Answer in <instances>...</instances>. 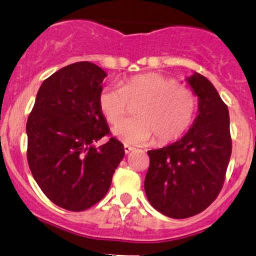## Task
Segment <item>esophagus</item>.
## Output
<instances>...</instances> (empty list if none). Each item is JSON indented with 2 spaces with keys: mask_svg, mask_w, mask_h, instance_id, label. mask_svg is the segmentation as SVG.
<instances>
[{
  "mask_svg": "<svg viewBox=\"0 0 256 256\" xmlns=\"http://www.w3.org/2000/svg\"><path fill=\"white\" fill-rule=\"evenodd\" d=\"M124 150H125L126 154H128V152H131V151L135 150V148H132V146H130V145H128V144H125V145H124Z\"/></svg>",
  "mask_w": 256,
  "mask_h": 256,
  "instance_id": "esophagus-1",
  "label": "esophagus"
}]
</instances>
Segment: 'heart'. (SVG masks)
<instances>
[{"label": "heart", "instance_id": "1", "mask_svg": "<svg viewBox=\"0 0 256 256\" xmlns=\"http://www.w3.org/2000/svg\"><path fill=\"white\" fill-rule=\"evenodd\" d=\"M134 102L138 103L133 110L136 118L112 128L114 135L126 144L146 142L152 134L158 144L178 140L188 130L198 111L195 94L160 74L131 76L121 86L104 88L98 96L101 112L110 124L118 122L128 104Z\"/></svg>", "mask_w": 256, "mask_h": 256}]
</instances>
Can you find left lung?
Here are the masks:
<instances>
[{"label": "left lung", "mask_w": 256, "mask_h": 256, "mask_svg": "<svg viewBox=\"0 0 256 256\" xmlns=\"http://www.w3.org/2000/svg\"><path fill=\"white\" fill-rule=\"evenodd\" d=\"M186 81L199 98V115L180 140L148 151L145 176L150 204L172 219L194 216L216 199L232 155L228 106L202 75L194 72Z\"/></svg>", "instance_id": "1"}]
</instances>
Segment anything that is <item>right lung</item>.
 <instances>
[{
  "label": "right lung",
  "instance_id": "add662e5",
  "mask_svg": "<svg viewBox=\"0 0 256 256\" xmlns=\"http://www.w3.org/2000/svg\"><path fill=\"white\" fill-rule=\"evenodd\" d=\"M108 74L91 62L62 68L42 82L26 125L27 160L44 194L57 206L82 212L100 202L125 155L98 106Z\"/></svg>",
  "mask_w": 256,
  "mask_h": 256
}]
</instances>
